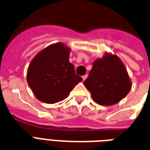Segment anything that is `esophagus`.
<instances>
[{"label":"esophagus","instance_id":"1","mask_svg":"<svg viewBox=\"0 0 150 150\" xmlns=\"http://www.w3.org/2000/svg\"><path fill=\"white\" fill-rule=\"evenodd\" d=\"M87 77H88V75H87V74H85V75H83V76H82V78H83V81H85L86 79H87Z\"/></svg>","mask_w":150,"mask_h":150}]
</instances>
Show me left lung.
Listing matches in <instances>:
<instances>
[{
	"instance_id": "left-lung-1",
	"label": "left lung",
	"mask_w": 150,
	"mask_h": 150,
	"mask_svg": "<svg viewBox=\"0 0 150 150\" xmlns=\"http://www.w3.org/2000/svg\"><path fill=\"white\" fill-rule=\"evenodd\" d=\"M83 85L101 105H112L122 100L132 88V81L125 65L116 54L105 52L93 62Z\"/></svg>"
}]
</instances>
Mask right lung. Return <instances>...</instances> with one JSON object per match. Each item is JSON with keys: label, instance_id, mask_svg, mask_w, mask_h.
<instances>
[{"label": "right lung", "instance_id": "add662e5", "mask_svg": "<svg viewBox=\"0 0 150 150\" xmlns=\"http://www.w3.org/2000/svg\"><path fill=\"white\" fill-rule=\"evenodd\" d=\"M70 48L59 42L36 54L29 65L26 80L38 100L54 104L64 100L83 79L69 61Z\"/></svg>", "mask_w": 150, "mask_h": 150}]
</instances>
